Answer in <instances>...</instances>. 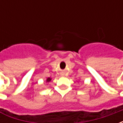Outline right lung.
<instances>
[{
  "mask_svg": "<svg viewBox=\"0 0 123 123\" xmlns=\"http://www.w3.org/2000/svg\"><path fill=\"white\" fill-rule=\"evenodd\" d=\"M51 80V78H47V80H46V82H49Z\"/></svg>",
  "mask_w": 123,
  "mask_h": 123,
  "instance_id": "obj_1",
  "label": "right lung"
}]
</instances>
